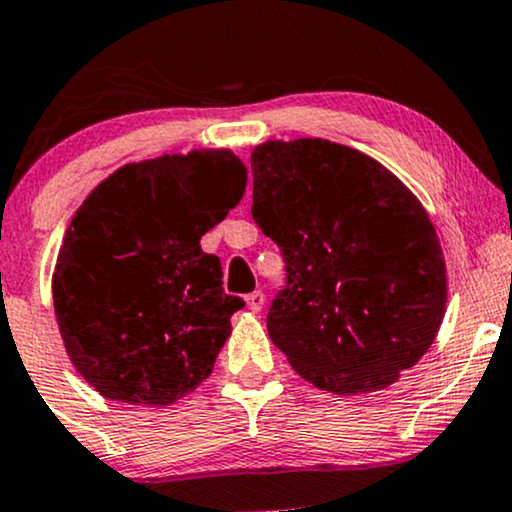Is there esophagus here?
Segmentation results:
<instances>
[{"mask_svg":"<svg viewBox=\"0 0 512 512\" xmlns=\"http://www.w3.org/2000/svg\"><path fill=\"white\" fill-rule=\"evenodd\" d=\"M245 303H248V308L252 313H260L262 305H264V293L262 291H252L248 298H245Z\"/></svg>","mask_w":512,"mask_h":512,"instance_id":"34e87169","label":"esophagus"}]
</instances>
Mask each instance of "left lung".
Listing matches in <instances>:
<instances>
[{"mask_svg":"<svg viewBox=\"0 0 512 512\" xmlns=\"http://www.w3.org/2000/svg\"><path fill=\"white\" fill-rule=\"evenodd\" d=\"M252 166V219L289 284L267 315L301 378L334 395L397 383L431 349L448 303L436 228L383 163L327 139H269Z\"/></svg>","mask_w":512,"mask_h":512,"instance_id":"left-lung-1","label":"left lung"}]
</instances>
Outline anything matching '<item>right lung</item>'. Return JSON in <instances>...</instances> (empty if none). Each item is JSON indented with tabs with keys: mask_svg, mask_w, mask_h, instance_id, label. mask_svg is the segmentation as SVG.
I'll use <instances>...</instances> for the list:
<instances>
[{
	"mask_svg": "<svg viewBox=\"0 0 512 512\" xmlns=\"http://www.w3.org/2000/svg\"><path fill=\"white\" fill-rule=\"evenodd\" d=\"M231 149L127 163L64 233L52 301L81 378L113 402L168 407L207 380L243 308L199 245L245 192Z\"/></svg>",
	"mask_w": 512,
	"mask_h": 512,
	"instance_id": "right-lung-1",
	"label": "right lung"
}]
</instances>
